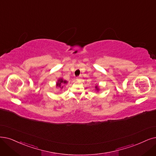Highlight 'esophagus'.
Here are the masks:
<instances>
[{
  "mask_svg": "<svg viewBox=\"0 0 156 156\" xmlns=\"http://www.w3.org/2000/svg\"><path fill=\"white\" fill-rule=\"evenodd\" d=\"M80 76H78V77H76V80H80Z\"/></svg>",
  "mask_w": 156,
  "mask_h": 156,
  "instance_id": "34e87169",
  "label": "esophagus"
}]
</instances>
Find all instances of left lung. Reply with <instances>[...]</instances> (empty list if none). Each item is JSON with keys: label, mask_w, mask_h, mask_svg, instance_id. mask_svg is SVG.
<instances>
[{"label": "left lung", "mask_w": 156, "mask_h": 156, "mask_svg": "<svg viewBox=\"0 0 156 156\" xmlns=\"http://www.w3.org/2000/svg\"><path fill=\"white\" fill-rule=\"evenodd\" d=\"M95 89H96V90H99V87L98 85H96V87H95Z\"/></svg>", "instance_id": "1"}]
</instances>
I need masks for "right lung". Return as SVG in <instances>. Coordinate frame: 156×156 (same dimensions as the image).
I'll use <instances>...</instances> for the list:
<instances>
[{
  "label": "right lung",
  "instance_id": "1",
  "mask_svg": "<svg viewBox=\"0 0 156 156\" xmlns=\"http://www.w3.org/2000/svg\"><path fill=\"white\" fill-rule=\"evenodd\" d=\"M67 82L66 81V80H63L62 78H60V79L58 80V82H56V87L62 89L63 87V85L67 84Z\"/></svg>",
  "mask_w": 156,
  "mask_h": 156
}]
</instances>
